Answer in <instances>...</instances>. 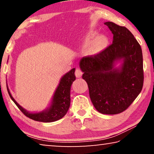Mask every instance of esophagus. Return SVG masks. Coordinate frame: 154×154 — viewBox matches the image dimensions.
<instances>
[{"label": "esophagus", "instance_id": "obj_1", "mask_svg": "<svg viewBox=\"0 0 154 154\" xmlns=\"http://www.w3.org/2000/svg\"><path fill=\"white\" fill-rule=\"evenodd\" d=\"M83 74V71H81V69L77 68L75 71V75L77 78H81Z\"/></svg>", "mask_w": 154, "mask_h": 154}]
</instances>
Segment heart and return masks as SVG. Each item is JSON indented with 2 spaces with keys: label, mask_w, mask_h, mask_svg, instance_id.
I'll return each instance as SVG.
<instances>
[{
  "label": "heart",
  "mask_w": 154,
  "mask_h": 154,
  "mask_svg": "<svg viewBox=\"0 0 154 154\" xmlns=\"http://www.w3.org/2000/svg\"><path fill=\"white\" fill-rule=\"evenodd\" d=\"M95 35H96V33L92 32L90 33L89 37L90 38H93L95 37ZM105 43H106V40H105L104 38L101 37L98 39L97 42V46H98V47H102V46H103V45H104Z\"/></svg>",
  "instance_id": "1"
}]
</instances>
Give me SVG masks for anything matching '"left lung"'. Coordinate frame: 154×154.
Returning a JSON list of instances; mask_svg holds the SVG:
<instances>
[{
  "mask_svg": "<svg viewBox=\"0 0 154 154\" xmlns=\"http://www.w3.org/2000/svg\"><path fill=\"white\" fill-rule=\"evenodd\" d=\"M113 33L111 45L94 55L83 57L80 67L87 82L94 108L103 114H118L129 107L139 95L144 84L141 46L125 26L104 23ZM123 59L120 69L113 67Z\"/></svg>",
  "mask_w": 154,
  "mask_h": 154,
  "instance_id": "obj_1",
  "label": "left lung"
}]
</instances>
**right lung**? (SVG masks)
<instances>
[{
	"label": "right lung",
	"mask_w": 154,
	"mask_h": 154,
	"mask_svg": "<svg viewBox=\"0 0 154 154\" xmlns=\"http://www.w3.org/2000/svg\"><path fill=\"white\" fill-rule=\"evenodd\" d=\"M74 72L75 69H72L62 78L60 83L54 92L51 106L49 109L42 112L35 113L27 112L14 100L10 94L9 89L7 87L8 94L14 104L20 109V110L29 119L34 120L35 121L44 122V123L56 121L64 116L70 106L71 86L73 82L75 80Z\"/></svg>",
	"instance_id": "obj_1"
}]
</instances>
